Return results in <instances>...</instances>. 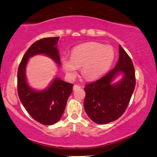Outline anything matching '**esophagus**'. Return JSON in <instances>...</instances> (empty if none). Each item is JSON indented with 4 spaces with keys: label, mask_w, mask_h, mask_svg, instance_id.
Listing matches in <instances>:
<instances>
[{
    "label": "esophagus",
    "mask_w": 157,
    "mask_h": 157,
    "mask_svg": "<svg viewBox=\"0 0 157 157\" xmlns=\"http://www.w3.org/2000/svg\"><path fill=\"white\" fill-rule=\"evenodd\" d=\"M79 88H80V86H79L78 84H75L73 86V91H75V90H77Z\"/></svg>",
    "instance_id": "34e87169"
}]
</instances>
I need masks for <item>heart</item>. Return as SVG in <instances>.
I'll use <instances>...</instances> for the list:
<instances>
[{
    "instance_id": "1",
    "label": "heart",
    "mask_w": 157,
    "mask_h": 157,
    "mask_svg": "<svg viewBox=\"0 0 157 157\" xmlns=\"http://www.w3.org/2000/svg\"><path fill=\"white\" fill-rule=\"evenodd\" d=\"M115 57L113 48L98 42H89L75 47L71 57H63L62 64L70 78L75 76L78 67L85 78L94 79L105 74L109 69Z\"/></svg>"
}]
</instances>
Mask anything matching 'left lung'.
Returning a JSON list of instances; mask_svg holds the SVG:
<instances>
[{
	"instance_id": "obj_1",
	"label": "left lung",
	"mask_w": 157,
	"mask_h": 157,
	"mask_svg": "<svg viewBox=\"0 0 157 157\" xmlns=\"http://www.w3.org/2000/svg\"><path fill=\"white\" fill-rule=\"evenodd\" d=\"M120 73L124 74L123 79L117 83H111ZM135 85L132 61L120 45L119 59L115 67L102 78L85 86V111L98 124H107L117 120L125 111Z\"/></svg>"
}]
</instances>
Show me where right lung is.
Instances as JSON below:
<instances>
[{
	"instance_id": "add662e5",
	"label": "right lung",
	"mask_w": 157,
	"mask_h": 157,
	"mask_svg": "<svg viewBox=\"0 0 157 157\" xmlns=\"http://www.w3.org/2000/svg\"><path fill=\"white\" fill-rule=\"evenodd\" d=\"M59 37H49L36 41L29 48L21 59L17 73V89L19 99L28 113L38 123L51 125L62 117L73 84L55 78L47 89L35 91L26 81L25 68L29 58L43 54L60 66L57 49Z\"/></svg>"
}]
</instances>
